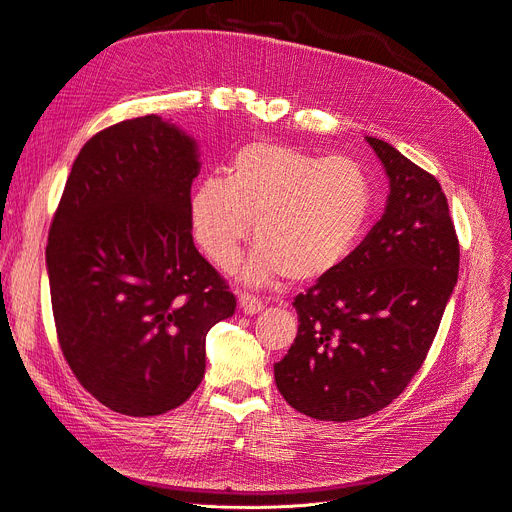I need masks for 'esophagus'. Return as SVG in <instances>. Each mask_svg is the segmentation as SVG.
<instances>
[{
  "instance_id": "esophagus-1",
  "label": "esophagus",
  "mask_w": 512,
  "mask_h": 512,
  "mask_svg": "<svg viewBox=\"0 0 512 512\" xmlns=\"http://www.w3.org/2000/svg\"><path fill=\"white\" fill-rule=\"evenodd\" d=\"M263 306H266V302L255 298V295H251V293L240 295V308H242L244 315H257L259 310H263Z\"/></svg>"
}]
</instances>
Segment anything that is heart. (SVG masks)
I'll return each instance as SVG.
<instances>
[{
	"label": "heart",
	"instance_id": "heart-1",
	"mask_svg": "<svg viewBox=\"0 0 512 512\" xmlns=\"http://www.w3.org/2000/svg\"><path fill=\"white\" fill-rule=\"evenodd\" d=\"M372 176L351 157L253 140L229 161L227 178L206 176L189 202L197 244L229 270L253 225L255 253L242 266L249 283L287 274L306 283L346 261L374 214Z\"/></svg>",
	"mask_w": 512,
	"mask_h": 512
}]
</instances>
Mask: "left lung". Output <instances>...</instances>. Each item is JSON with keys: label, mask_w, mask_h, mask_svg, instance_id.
<instances>
[{"label": "left lung", "mask_w": 512, "mask_h": 512, "mask_svg": "<svg viewBox=\"0 0 512 512\" xmlns=\"http://www.w3.org/2000/svg\"><path fill=\"white\" fill-rule=\"evenodd\" d=\"M389 176L385 214L306 293L298 336L274 364L283 398L319 421H353L389 406L419 372L459 272V240L438 180L368 138Z\"/></svg>", "instance_id": "left-lung-1"}]
</instances>
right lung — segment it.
Wrapping results in <instances>:
<instances>
[{
	"instance_id": "add662e5",
	"label": "right lung",
	"mask_w": 512,
	"mask_h": 512,
	"mask_svg": "<svg viewBox=\"0 0 512 512\" xmlns=\"http://www.w3.org/2000/svg\"><path fill=\"white\" fill-rule=\"evenodd\" d=\"M195 142L157 114L95 134L74 161L48 232L57 340L95 400L155 417L191 398L206 334L236 295L195 249Z\"/></svg>"
}]
</instances>
